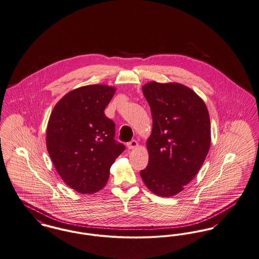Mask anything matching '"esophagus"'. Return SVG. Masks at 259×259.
I'll return each mask as SVG.
<instances>
[{
    "label": "esophagus",
    "instance_id": "obj_1",
    "mask_svg": "<svg viewBox=\"0 0 259 259\" xmlns=\"http://www.w3.org/2000/svg\"><path fill=\"white\" fill-rule=\"evenodd\" d=\"M127 147H128V149H130V150L136 149V148L138 147V142H137L136 140H132V141H130L129 143H127Z\"/></svg>",
    "mask_w": 259,
    "mask_h": 259
}]
</instances>
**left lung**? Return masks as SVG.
Masks as SVG:
<instances>
[{"instance_id":"obj_1","label":"left lung","mask_w":259,"mask_h":259,"mask_svg":"<svg viewBox=\"0 0 259 259\" xmlns=\"http://www.w3.org/2000/svg\"><path fill=\"white\" fill-rule=\"evenodd\" d=\"M152 117L147 141L149 162L140 171L155 194L169 197L183 190L199 171L211 144V127L204 101L189 88L151 81L143 88Z\"/></svg>"}]
</instances>
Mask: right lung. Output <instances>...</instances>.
<instances>
[{"instance_id":"add662e5","label":"right lung","mask_w":259,"mask_h":259,"mask_svg":"<svg viewBox=\"0 0 259 259\" xmlns=\"http://www.w3.org/2000/svg\"><path fill=\"white\" fill-rule=\"evenodd\" d=\"M115 89L91 84L65 95L47 125L46 146L61 179L80 193L100 190L114 160L125 150L116 142L115 123L104 114Z\"/></svg>"}]
</instances>
